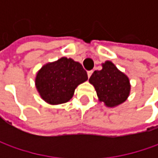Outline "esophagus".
Instances as JSON below:
<instances>
[{
    "label": "esophagus",
    "mask_w": 158,
    "mask_h": 158,
    "mask_svg": "<svg viewBox=\"0 0 158 158\" xmlns=\"http://www.w3.org/2000/svg\"><path fill=\"white\" fill-rule=\"evenodd\" d=\"M92 73H93V71H92V70H90V71H88V73H87V74H88V77H90V76L92 75Z\"/></svg>",
    "instance_id": "esophagus-1"
}]
</instances>
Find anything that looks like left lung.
Returning a JSON list of instances; mask_svg holds the SVG:
<instances>
[{"mask_svg":"<svg viewBox=\"0 0 158 158\" xmlns=\"http://www.w3.org/2000/svg\"><path fill=\"white\" fill-rule=\"evenodd\" d=\"M89 81L93 84L99 100L107 106H118L129 95L130 84L127 76L111 61H106L102 69L94 71Z\"/></svg>","mask_w":158,"mask_h":158,"instance_id":"left-lung-1","label":"left lung"}]
</instances>
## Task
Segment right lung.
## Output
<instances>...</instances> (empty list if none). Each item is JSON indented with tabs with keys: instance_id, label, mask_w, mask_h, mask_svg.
<instances>
[{
	"instance_id": "obj_1",
	"label": "right lung",
	"mask_w": 158,
	"mask_h": 158,
	"mask_svg": "<svg viewBox=\"0 0 158 158\" xmlns=\"http://www.w3.org/2000/svg\"><path fill=\"white\" fill-rule=\"evenodd\" d=\"M87 79V72L81 64L63 57L46 64L39 71L36 87L46 102L58 105L69 100L76 87Z\"/></svg>"
}]
</instances>
